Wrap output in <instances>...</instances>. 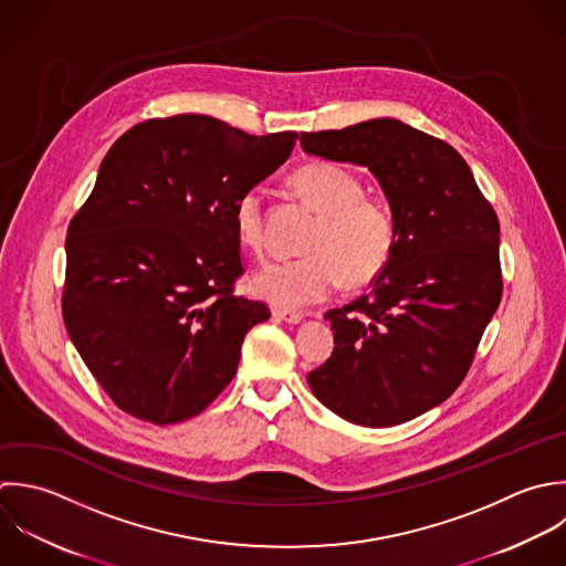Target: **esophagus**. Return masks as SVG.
Segmentation results:
<instances>
[{"label": "esophagus", "mask_w": 566, "mask_h": 566, "mask_svg": "<svg viewBox=\"0 0 566 566\" xmlns=\"http://www.w3.org/2000/svg\"><path fill=\"white\" fill-rule=\"evenodd\" d=\"M273 315L286 324H300L306 315L300 311H289V308H273Z\"/></svg>", "instance_id": "1"}]
</instances>
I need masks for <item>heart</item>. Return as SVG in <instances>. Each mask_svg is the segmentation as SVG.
Masks as SVG:
<instances>
[{"mask_svg":"<svg viewBox=\"0 0 566 566\" xmlns=\"http://www.w3.org/2000/svg\"><path fill=\"white\" fill-rule=\"evenodd\" d=\"M295 193L317 211L302 258L273 262L253 277V291L280 306L302 308L333 295L344 280L350 286L373 282L397 247L392 211L364 193L350 169L331 160H308L291 174ZM233 227L242 247L260 253L264 247V196L247 189L233 205Z\"/></svg>","mask_w":566,"mask_h":566,"instance_id":"1","label":"heart"}]
</instances>
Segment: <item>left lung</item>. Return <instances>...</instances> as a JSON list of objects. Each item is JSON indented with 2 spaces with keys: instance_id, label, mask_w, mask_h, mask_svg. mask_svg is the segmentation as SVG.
Wrapping results in <instances>:
<instances>
[{
  "instance_id": "left-lung-1",
  "label": "left lung",
  "mask_w": 566,
  "mask_h": 566,
  "mask_svg": "<svg viewBox=\"0 0 566 566\" xmlns=\"http://www.w3.org/2000/svg\"><path fill=\"white\" fill-rule=\"evenodd\" d=\"M300 143L366 165L397 222L395 253L373 291L326 313L337 346L308 386L350 423H406L461 386L501 304L499 216L452 145L397 118L304 132Z\"/></svg>"
}]
</instances>
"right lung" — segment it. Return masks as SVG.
<instances>
[{
	"instance_id": "1",
	"label": "right lung",
	"mask_w": 566,
	"mask_h": 566,
	"mask_svg": "<svg viewBox=\"0 0 566 566\" xmlns=\"http://www.w3.org/2000/svg\"><path fill=\"white\" fill-rule=\"evenodd\" d=\"M295 140L176 114L147 118L109 147L67 224L61 313L123 412L178 423L235 377L244 335L271 311L233 293L244 273L233 205Z\"/></svg>"
}]
</instances>
